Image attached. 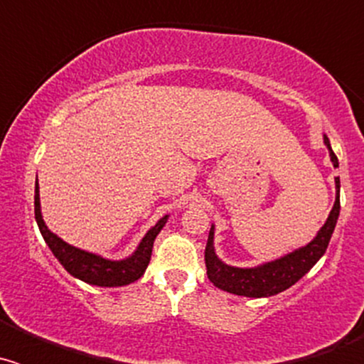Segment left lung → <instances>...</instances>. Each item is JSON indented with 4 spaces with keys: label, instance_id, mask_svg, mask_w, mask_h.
<instances>
[{
    "label": "left lung",
    "instance_id": "1",
    "mask_svg": "<svg viewBox=\"0 0 364 364\" xmlns=\"http://www.w3.org/2000/svg\"><path fill=\"white\" fill-rule=\"evenodd\" d=\"M324 144L330 149V159H332L333 167H339L336 153L332 151L330 140L326 136H324ZM336 204H333L330 217H328L326 224L321 228L317 237L308 246L301 247V250L282 257V259L259 266V268H233V266H228L222 260H218L213 250V228H211L204 252L208 279L220 290L235 295H244V297H269V295H277L284 291L286 288H290L304 273L310 272L311 266L326 252L337 217H339V178H336Z\"/></svg>",
    "mask_w": 364,
    "mask_h": 364
}]
</instances>
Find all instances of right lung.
I'll return each instance as SVG.
<instances>
[{
    "instance_id": "right-lung-1",
    "label": "right lung",
    "mask_w": 364,
    "mask_h": 364,
    "mask_svg": "<svg viewBox=\"0 0 364 364\" xmlns=\"http://www.w3.org/2000/svg\"><path fill=\"white\" fill-rule=\"evenodd\" d=\"M34 215H36V222L38 226H40L41 235H43L45 242L49 244L50 252L62 262L63 268L70 275L78 277L80 281H85L89 284L96 286H125L142 277L151 260L154 239H156V235L160 233V230H162L167 220V217L160 218L147 231V235L142 239L134 255H131L129 259L105 260L102 257L92 255V253H87L83 250H78V247L63 242L60 237H56V235L47 230L40 211V188H38V182L36 193H34Z\"/></svg>"
}]
</instances>
